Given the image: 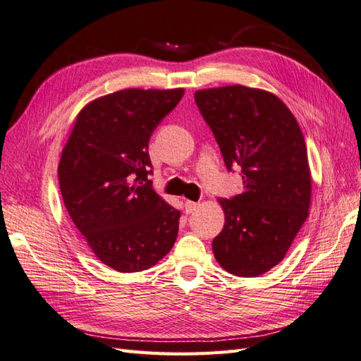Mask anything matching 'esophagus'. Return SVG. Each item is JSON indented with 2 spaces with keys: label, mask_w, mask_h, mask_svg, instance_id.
<instances>
[{
  "label": "esophagus",
  "mask_w": 361,
  "mask_h": 361,
  "mask_svg": "<svg viewBox=\"0 0 361 361\" xmlns=\"http://www.w3.org/2000/svg\"><path fill=\"white\" fill-rule=\"evenodd\" d=\"M197 207H199L197 202H191V200L185 202V212L187 214H192L195 209H197Z\"/></svg>",
  "instance_id": "34e87169"
}]
</instances>
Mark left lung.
<instances>
[{"instance_id":"1","label":"left lung","mask_w":361,"mask_h":361,"mask_svg":"<svg viewBox=\"0 0 361 361\" xmlns=\"http://www.w3.org/2000/svg\"><path fill=\"white\" fill-rule=\"evenodd\" d=\"M200 114L228 171L241 167L244 191L218 199L226 223L214 238L218 264L257 277L285 257L309 215L312 178L297 118L276 94L244 85L199 90Z\"/></svg>"}]
</instances>
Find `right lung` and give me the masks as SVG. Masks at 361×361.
Segmentation results:
<instances>
[{"mask_svg": "<svg viewBox=\"0 0 361 361\" xmlns=\"http://www.w3.org/2000/svg\"><path fill=\"white\" fill-rule=\"evenodd\" d=\"M183 89H126L87 104L61 152L59 182L73 224L102 264L138 272L178 238L180 211L155 192L149 140Z\"/></svg>", "mask_w": 361, "mask_h": 361, "instance_id": "right-lung-1", "label": "right lung"}]
</instances>
